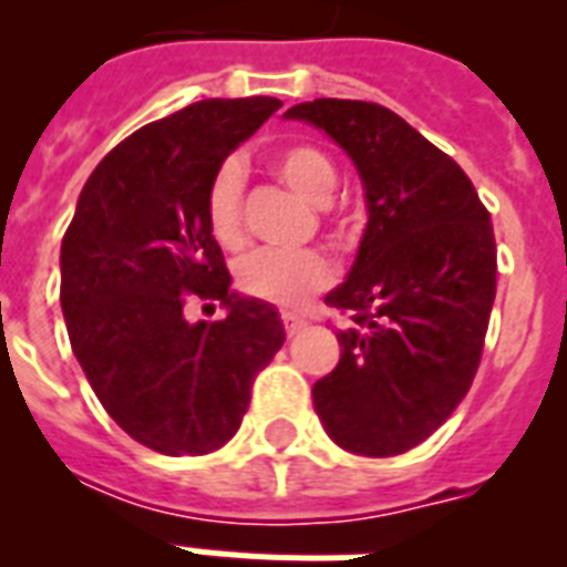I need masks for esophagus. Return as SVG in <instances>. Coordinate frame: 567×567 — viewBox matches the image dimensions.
<instances>
[{"label":"esophagus","instance_id":"obj_1","mask_svg":"<svg viewBox=\"0 0 567 567\" xmlns=\"http://www.w3.org/2000/svg\"><path fill=\"white\" fill-rule=\"evenodd\" d=\"M282 323H285V332H288V336H297V332L306 327V320L297 318V315H282Z\"/></svg>","mask_w":567,"mask_h":567}]
</instances>
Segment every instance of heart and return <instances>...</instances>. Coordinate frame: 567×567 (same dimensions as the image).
<instances>
[{
  "mask_svg": "<svg viewBox=\"0 0 567 567\" xmlns=\"http://www.w3.org/2000/svg\"><path fill=\"white\" fill-rule=\"evenodd\" d=\"M279 179L300 194L306 203H332L338 188L336 164L323 150L311 144H282L270 155ZM244 167L223 162L205 190V220L212 238L223 249L244 244ZM332 282V265L318 249L306 252H252L238 265V288L247 297L274 302L279 309H297L311 293L323 291Z\"/></svg>",
  "mask_w": 567,
  "mask_h": 567,
  "instance_id": "heart-1",
  "label": "heart"
}]
</instances>
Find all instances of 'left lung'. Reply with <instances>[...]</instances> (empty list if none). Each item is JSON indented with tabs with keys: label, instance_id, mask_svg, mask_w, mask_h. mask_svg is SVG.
Here are the masks:
<instances>
[{
	"label": "left lung",
	"instance_id": "8db88e82",
	"mask_svg": "<svg viewBox=\"0 0 567 567\" xmlns=\"http://www.w3.org/2000/svg\"><path fill=\"white\" fill-rule=\"evenodd\" d=\"M327 132L364 188L362 244L327 306L347 309L341 359L311 388L338 447L396 456L430 439L474 382L494 306L492 214L450 155L377 102L285 111Z\"/></svg>",
	"mask_w": 567,
	"mask_h": 567
}]
</instances>
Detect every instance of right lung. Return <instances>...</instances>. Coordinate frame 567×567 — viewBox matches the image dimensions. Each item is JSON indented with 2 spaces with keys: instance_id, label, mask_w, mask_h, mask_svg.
<instances>
[{
  "instance_id": "obj_1",
  "label": "right lung",
  "mask_w": 567,
  "mask_h": 567,
  "mask_svg": "<svg viewBox=\"0 0 567 567\" xmlns=\"http://www.w3.org/2000/svg\"><path fill=\"white\" fill-rule=\"evenodd\" d=\"M282 102L203 100L111 150L61 240L66 336L105 412L144 447L203 456L238 432L256 373L285 341L279 311L231 291L205 190ZM220 299L190 324L187 293Z\"/></svg>"
}]
</instances>
